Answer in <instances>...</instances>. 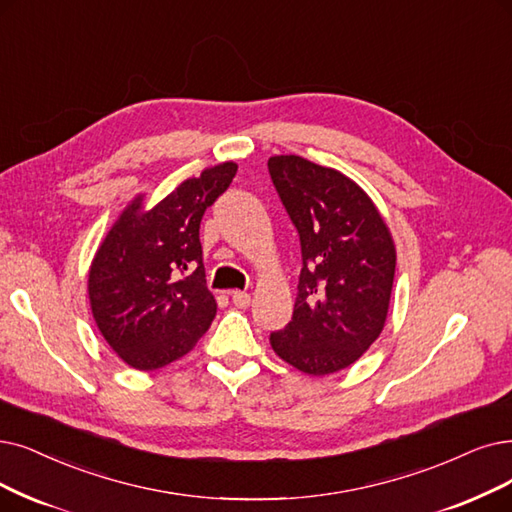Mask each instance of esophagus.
<instances>
[{"label":"esophagus","mask_w":512,"mask_h":512,"mask_svg":"<svg viewBox=\"0 0 512 512\" xmlns=\"http://www.w3.org/2000/svg\"><path fill=\"white\" fill-rule=\"evenodd\" d=\"M231 300H233V304L237 306V309H248L250 302H252V296H250L248 292H237V290H233V292H231Z\"/></svg>","instance_id":"obj_1"}]
</instances>
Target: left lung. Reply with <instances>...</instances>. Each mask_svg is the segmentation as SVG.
<instances>
[{
    "label": "left lung",
    "mask_w": 512,
    "mask_h": 512,
    "mask_svg": "<svg viewBox=\"0 0 512 512\" xmlns=\"http://www.w3.org/2000/svg\"><path fill=\"white\" fill-rule=\"evenodd\" d=\"M269 174L302 252L294 315L271 334V346L304 374L340 372L384 327L397 260L391 231L374 201L338 170L275 155Z\"/></svg>",
    "instance_id": "left-lung-1"
}]
</instances>
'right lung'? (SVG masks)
Instances as JSON below:
<instances>
[{
  "label": "right lung",
  "mask_w": 512,
  "mask_h": 512,
  "mask_svg": "<svg viewBox=\"0 0 512 512\" xmlns=\"http://www.w3.org/2000/svg\"><path fill=\"white\" fill-rule=\"evenodd\" d=\"M224 161L178 185L155 208L136 197L92 260L88 294L100 334L130 367L151 372L187 355L208 332L216 300L206 285L199 224L229 189Z\"/></svg>",
  "instance_id": "right-lung-1"
}]
</instances>
